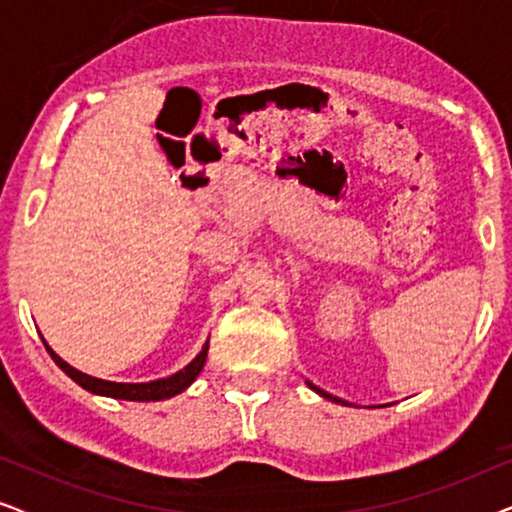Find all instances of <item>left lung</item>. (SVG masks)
Wrapping results in <instances>:
<instances>
[{
  "label": "left lung",
  "instance_id": "left-lung-1",
  "mask_svg": "<svg viewBox=\"0 0 512 512\" xmlns=\"http://www.w3.org/2000/svg\"><path fill=\"white\" fill-rule=\"evenodd\" d=\"M307 387H310V389H314V391H317V394H319V396H324V398H328V401H335V403H345V401H340V398H335V396H331V394H326V391H324V389L314 387V384H312V382H307ZM345 405H347V403H345Z\"/></svg>",
  "mask_w": 512,
  "mask_h": 512
}]
</instances>
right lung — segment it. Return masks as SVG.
Here are the masks:
<instances>
[{"instance_id":"add662e5","label":"right lung","mask_w":512,"mask_h":512,"mask_svg":"<svg viewBox=\"0 0 512 512\" xmlns=\"http://www.w3.org/2000/svg\"><path fill=\"white\" fill-rule=\"evenodd\" d=\"M44 345H46V342H44ZM46 349H48V354L53 356V361L58 363V366L65 370V373L86 391H93V394L109 396V398H123V401H163V398H172V396L181 394L184 389L191 387V382L200 375V370L207 361L209 340L205 342V347H202V352L195 356V359L188 363L184 370H179V373H174L170 377H163V380L142 382V384H123V382L97 380V377H90L86 373H81V370L69 366V363L62 361L60 356L55 354L48 345H46Z\"/></svg>"}]
</instances>
